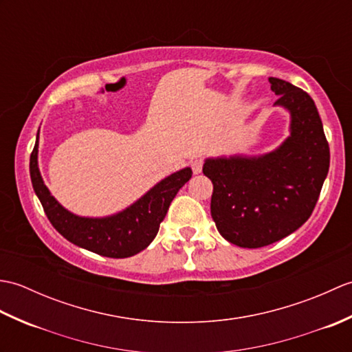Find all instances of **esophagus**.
<instances>
[{
    "label": "esophagus",
    "instance_id": "esophagus-1",
    "mask_svg": "<svg viewBox=\"0 0 352 352\" xmlns=\"http://www.w3.org/2000/svg\"><path fill=\"white\" fill-rule=\"evenodd\" d=\"M203 164H204L203 159L192 160V162H190V166H192L193 174H201V170H203Z\"/></svg>",
    "mask_w": 352,
    "mask_h": 352
}]
</instances>
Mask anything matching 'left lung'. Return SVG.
<instances>
[{
    "instance_id": "obj_1",
    "label": "left lung",
    "mask_w": 352,
    "mask_h": 352,
    "mask_svg": "<svg viewBox=\"0 0 352 352\" xmlns=\"http://www.w3.org/2000/svg\"><path fill=\"white\" fill-rule=\"evenodd\" d=\"M289 113V136L272 151L208 157L212 218L221 236L242 248H261L294 233L310 218L330 168V148L315 101L289 81L269 77Z\"/></svg>"
}]
</instances>
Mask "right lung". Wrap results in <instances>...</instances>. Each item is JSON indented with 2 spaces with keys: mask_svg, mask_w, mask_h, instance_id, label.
Masks as SVG:
<instances>
[{
  "mask_svg": "<svg viewBox=\"0 0 352 352\" xmlns=\"http://www.w3.org/2000/svg\"><path fill=\"white\" fill-rule=\"evenodd\" d=\"M39 131L30 155V177L34 193L58 233L71 243L104 257L125 258L145 250L154 241L160 222L177 192L190 180L192 169L186 166L155 183L133 204L109 216H80L69 212L51 195L39 170Z\"/></svg>",
  "mask_w": 352,
  "mask_h": 352,
  "instance_id": "right-lung-1",
  "label": "right lung"
}]
</instances>
